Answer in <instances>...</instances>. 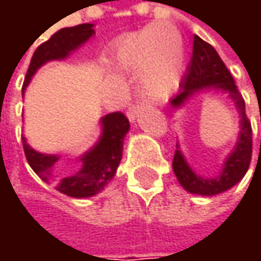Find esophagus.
I'll return each instance as SVG.
<instances>
[{
	"label": "esophagus",
	"mask_w": 261,
	"mask_h": 261,
	"mask_svg": "<svg viewBox=\"0 0 261 261\" xmlns=\"http://www.w3.org/2000/svg\"><path fill=\"white\" fill-rule=\"evenodd\" d=\"M140 110H142V101L134 99V102L130 104V107H128V110H127V115H128L130 121H134V119L137 118V115H139Z\"/></svg>",
	"instance_id": "esophagus-1"
}]
</instances>
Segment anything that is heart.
Instances as JSON below:
<instances>
[{"label": "heart", "mask_w": 261, "mask_h": 261, "mask_svg": "<svg viewBox=\"0 0 261 261\" xmlns=\"http://www.w3.org/2000/svg\"><path fill=\"white\" fill-rule=\"evenodd\" d=\"M115 63L125 71H140L145 92L152 98H163L177 87L181 77V36L171 25H149L130 33L118 43Z\"/></svg>", "instance_id": "1"}]
</instances>
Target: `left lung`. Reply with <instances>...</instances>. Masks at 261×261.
Listing matches in <instances>:
<instances>
[{
  "instance_id": "8db88e82",
  "label": "left lung",
  "mask_w": 261,
  "mask_h": 261,
  "mask_svg": "<svg viewBox=\"0 0 261 261\" xmlns=\"http://www.w3.org/2000/svg\"><path fill=\"white\" fill-rule=\"evenodd\" d=\"M212 89L216 90L221 89L228 92V95L234 99L236 106L240 112L242 130L239 134V142L236 145L234 151L227 159L222 172L213 178H201L199 175H196L186 163L181 151L178 149V145L172 160L174 172L182 187L190 193L207 195V196L225 192L243 178L252 157V128H251V121L248 119L245 112V99L239 92L230 71L224 65L216 49L201 37L195 36L193 54L190 59V65L187 68V74L181 81V90L178 95L172 98L171 104L174 107H178L193 93L199 90H212Z\"/></svg>"
}]
</instances>
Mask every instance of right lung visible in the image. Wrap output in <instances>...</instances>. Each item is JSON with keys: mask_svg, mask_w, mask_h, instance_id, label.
I'll use <instances>...</instances> for the list:
<instances>
[{"mask_svg": "<svg viewBox=\"0 0 261 261\" xmlns=\"http://www.w3.org/2000/svg\"><path fill=\"white\" fill-rule=\"evenodd\" d=\"M92 24H80L62 28L54 33L46 42L34 51L22 89L27 87L34 72L48 60L65 59L84 40L93 34ZM130 128V122L122 112H113L102 118V134L98 143L80 159V166H56L59 160L56 155H45L31 149L24 143L27 162L31 169L43 180L54 184V187L72 198L93 196L104 189V186L115 177L119 166L124 137ZM24 139V137H22Z\"/></svg>", "mask_w": 261, "mask_h": 261, "instance_id": "1", "label": "right lung"}]
</instances>
